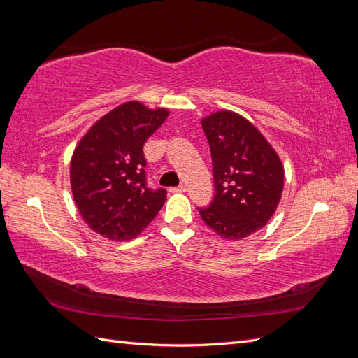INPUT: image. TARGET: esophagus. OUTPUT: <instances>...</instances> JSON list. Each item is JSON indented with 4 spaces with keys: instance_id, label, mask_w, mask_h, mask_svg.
I'll return each mask as SVG.
<instances>
[{
    "instance_id": "1",
    "label": "esophagus",
    "mask_w": 358,
    "mask_h": 358,
    "mask_svg": "<svg viewBox=\"0 0 358 358\" xmlns=\"http://www.w3.org/2000/svg\"><path fill=\"white\" fill-rule=\"evenodd\" d=\"M187 191V187L185 185H179V187H175V188H170V192L173 194H182Z\"/></svg>"
}]
</instances>
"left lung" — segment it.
<instances>
[{"label": "left lung", "instance_id": "obj_1", "mask_svg": "<svg viewBox=\"0 0 358 358\" xmlns=\"http://www.w3.org/2000/svg\"><path fill=\"white\" fill-rule=\"evenodd\" d=\"M213 166L215 197L199 209L201 220L225 241L254 234L272 218L284 189L276 150L246 117L218 110L201 119Z\"/></svg>", "mask_w": 358, "mask_h": 358}]
</instances>
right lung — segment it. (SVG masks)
Here are the masks:
<instances>
[{"instance_id": "right-lung-1", "label": "right lung", "mask_w": 358, "mask_h": 358, "mask_svg": "<svg viewBox=\"0 0 358 358\" xmlns=\"http://www.w3.org/2000/svg\"><path fill=\"white\" fill-rule=\"evenodd\" d=\"M164 107L127 101L101 116L76 146L70 162L73 200L90 229L109 241H131L167 199L146 187L143 145L166 121Z\"/></svg>"}]
</instances>
